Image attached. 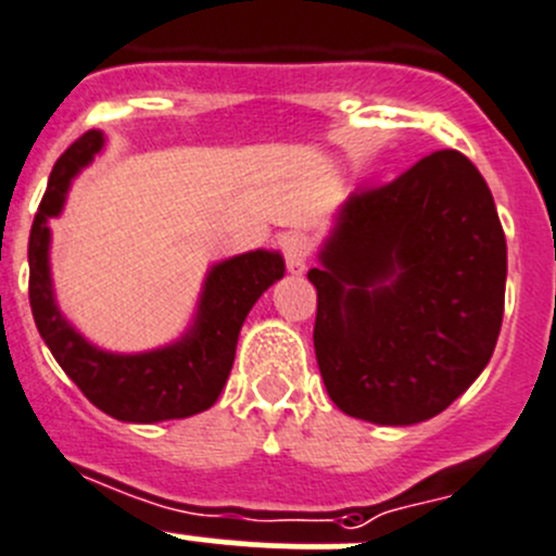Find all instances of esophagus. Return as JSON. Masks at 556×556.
I'll return each mask as SVG.
<instances>
[{
  "instance_id": "34e87169",
  "label": "esophagus",
  "mask_w": 556,
  "mask_h": 556,
  "mask_svg": "<svg viewBox=\"0 0 556 556\" xmlns=\"http://www.w3.org/2000/svg\"><path fill=\"white\" fill-rule=\"evenodd\" d=\"M280 249H283L286 267H289L291 276H302L307 265V254H311V243H307L305 235H286Z\"/></svg>"
}]
</instances>
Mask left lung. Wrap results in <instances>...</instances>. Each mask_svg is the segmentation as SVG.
Segmentation results:
<instances>
[{"label": "left lung", "mask_w": 556, "mask_h": 556, "mask_svg": "<svg viewBox=\"0 0 556 556\" xmlns=\"http://www.w3.org/2000/svg\"><path fill=\"white\" fill-rule=\"evenodd\" d=\"M318 370L354 419L416 425L446 410L492 359L508 251L492 191L459 151H435L356 189L324 243Z\"/></svg>", "instance_id": "8db88e82"}]
</instances>
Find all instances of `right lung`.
I'll return each mask as SVG.
<instances>
[{"instance_id": "1", "label": "right lung", "mask_w": 556, "mask_h": 556, "mask_svg": "<svg viewBox=\"0 0 556 556\" xmlns=\"http://www.w3.org/2000/svg\"><path fill=\"white\" fill-rule=\"evenodd\" d=\"M99 131H86L53 164L48 189L29 232V305L53 359L75 387L108 416L135 425L186 419L211 408L227 383L238 334L254 302L283 278L276 251H249L213 267L205 278L194 327L184 340L146 354H108L80 338L53 300L48 218L64 207L70 184L102 148Z\"/></svg>"}]
</instances>
